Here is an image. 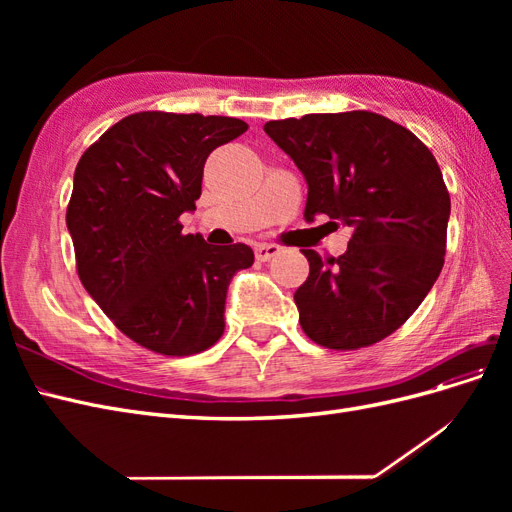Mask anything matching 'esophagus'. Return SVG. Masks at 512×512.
<instances>
[{
	"mask_svg": "<svg viewBox=\"0 0 512 512\" xmlns=\"http://www.w3.org/2000/svg\"><path fill=\"white\" fill-rule=\"evenodd\" d=\"M254 252H256V260L267 262V260H271L273 256L280 254L282 247L275 245V243H260V245H256Z\"/></svg>",
	"mask_w": 512,
	"mask_h": 512,
	"instance_id": "esophagus-1",
	"label": "esophagus"
}]
</instances>
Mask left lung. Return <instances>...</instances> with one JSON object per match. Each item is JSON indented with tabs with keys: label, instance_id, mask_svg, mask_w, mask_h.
I'll return each instance as SVG.
<instances>
[{
	"label": "left lung",
	"instance_id": "8db88e82",
	"mask_svg": "<svg viewBox=\"0 0 512 512\" xmlns=\"http://www.w3.org/2000/svg\"><path fill=\"white\" fill-rule=\"evenodd\" d=\"M307 181L305 222L352 226L346 254L303 250L294 292L303 333L331 350H359L395 333L444 265L451 196L423 141L371 111L312 113L265 123Z\"/></svg>",
	"mask_w": 512,
	"mask_h": 512
}]
</instances>
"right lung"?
Wrapping results in <instances>:
<instances>
[{"label": "right lung", "instance_id": "obj_1", "mask_svg": "<svg viewBox=\"0 0 512 512\" xmlns=\"http://www.w3.org/2000/svg\"><path fill=\"white\" fill-rule=\"evenodd\" d=\"M245 130L235 117L143 111L108 128L76 164L66 211L76 273L115 327L151 352L211 348L232 275L254 265L250 245L211 247L179 222L196 209L209 153Z\"/></svg>", "mask_w": 512, "mask_h": 512}]
</instances>
